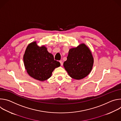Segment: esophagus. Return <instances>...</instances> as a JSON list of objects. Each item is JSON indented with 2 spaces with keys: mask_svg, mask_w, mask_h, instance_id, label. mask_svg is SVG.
<instances>
[{
  "mask_svg": "<svg viewBox=\"0 0 121 121\" xmlns=\"http://www.w3.org/2000/svg\"><path fill=\"white\" fill-rule=\"evenodd\" d=\"M60 64H61V65H63V62L62 61H60Z\"/></svg>",
  "mask_w": 121,
  "mask_h": 121,
  "instance_id": "obj_1",
  "label": "esophagus"
}]
</instances>
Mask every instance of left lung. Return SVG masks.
Listing matches in <instances>:
<instances>
[{
	"label": "left lung",
	"mask_w": 121,
	"mask_h": 121,
	"mask_svg": "<svg viewBox=\"0 0 121 121\" xmlns=\"http://www.w3.org/2000/svg\"><path fill=\"white\" fill-rule=\"evenodd\" d=\"M94 58L90 48L82 43L69 49L67 60L63 65L71 78L80 80L91 73Z\"/></svg>",
	"instance_id": "8db88e82"
}]
</instances>
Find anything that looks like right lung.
Wrapping results in <instances>:
<instances>
[{
    "label": "right lung",
    "mask_w": 121,
    "mask_h": 121,
    "mask_svg": "<svg viewBox=\"0 0 121 121\" xmlns=\"http://www.w3.org/2000/svg\"><path fill=\"white\" fill-rule=\"evenodd\" d=\"M23 62L28 75L36 80L43 81L49 78L60 63L54 60L44 45L38 46L36 41L27 46L23 55Z\"/></svg>",
    "instance_id": "1"
}]
</instances>
